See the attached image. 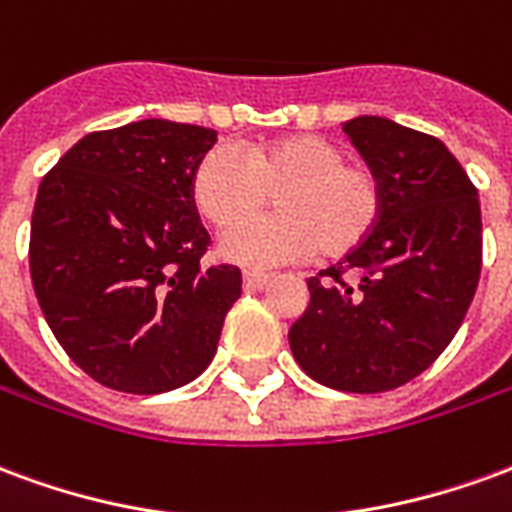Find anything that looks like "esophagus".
Instances as JSON below:
<instances>
[{"label": "esophagus", "instance_id": "esophagus-1", "mask_svg": "<svg viewBox=\"0 0 512 512\" xmlns=\"http://www.w3.org/2000/svg\"><path fill=\"white\" fill-rule=\"evenodd\" d=\"M271 282L268 274H260V271H246L244 274V288L246 290H263Z\"/></svg>", "mask_w": 512, "mask_h": 512}]
</instances>
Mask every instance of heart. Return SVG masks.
Masks as SVG:
<instances>
[{
	"mask_svg": "<svg viewBox=\"0 0 512 512\" xmlns=\"http://www.w3.org/2000/svg\"><path fill=\"white\" fill-rule=\"evenodd\" d=\"M268 190L278 192L280 213L245 220ZM191 197L213 227L245 220L222 235L219 252L249 268L293 263L318 249L340 257L362 244L381 216L376 175L345 161L343 147L321 134L274 136L244 153L213 147L194 169Z\"/></svg>",
	"mask_w": 512,
	"mask_h": 512,
	"instance_id": "obj_1",
	"label": "heart"
}]
</instances>
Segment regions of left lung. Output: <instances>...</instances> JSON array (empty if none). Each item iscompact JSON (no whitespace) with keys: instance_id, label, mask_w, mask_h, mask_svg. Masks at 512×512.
I'll return each mask as SVG.
<instances>
[{"instance_id":"8db88e82","label":"left lung","mask_w":512,"mask_h":512,"mask_svg":"<svg viewBox=\"0 0 512 512\" xmlns=\"http://www.w3.org/2000/svg\"><path fill=\"white\" fill-rule=\"evenodd\" d=\"M343 131L378 178L381 216L343 263L307 282L310 304L288 340L318 384L373 395L428 370L461 329L483 222L477 189L441 139L376 115Z\"/></svg>"}]
</instances>
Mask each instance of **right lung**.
Returning <instances> with one entry per match:
<instances>
[{
  "instance_id": "obj_1",
  "label": "right lung",
  "mask_w": 512,
  "mask_h": 512,
  "mask_svg": "<svg viewBox=\"0 0 512 512\" xmlns=\"http://www.w3.org/2000/svg\"><path fill=\"white\" fill-rule=\"evenodd\" d=\"M213 128L161 117L79 139L43 178L29 274L43 318L98 384L158 395L211 365L241 296L235 266L205 268L191 180Z\"/></svg>"
}]
</instances>
